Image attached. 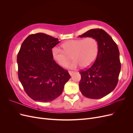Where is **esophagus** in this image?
<instances>
[{
  "label": "esophagus",
  "mask_w": 133,
  "mask_h": 133,
  "mask_svg": "<svg viewBox=\"0 0 133 133\" xmlns=\"http://www.w3.org/2000/svg\"><path fill=\"white\" fill-rule=\"evenodd\" d=\"M68 72H69V74L70 75H71L72 74H73L74 73V72L73 71H69Z\"/></svg>",
  "instance_id": "obj_1"
}]
</instances>
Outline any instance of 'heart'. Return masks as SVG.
Listing matches in <instances>:
<instances>
[{
    "mask_svg": "<svg viewBox=\"0 0 133 133\" xmlns=\"http://www.w3.org/2000/svg\"><path fill=\"white\" fill-rule=\"evenodd\" d=\"M62 49L54 47L52 49V56L60 65L66 66L71 60H74L70 69H74L80 66L88 68L91 66L97 57L99 46L96 39L87 37L84 39L70 40L62 45Z\"/></svg>",
    "mask_w": 133,
    "mask_h": 133,
    "instance_id": "1",
    "label": "heart"
}]
</instances>
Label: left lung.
Masks as SVG:
<instances>
[{
  "label": "left lung",
  "instance_id": "left-lung-1",
  "mask_svg": "<svg viewBox=\"0 0 133 133\" xmlns=\"http://www.w3.org/2000/svg\"><path fill=\"white\" fill-rule=\"evenodd\" d=\"M79 37H93L99 46L94 64L88 69L80 71V90L87 98H102L113 90L118 84L121 69L118 47L110 36L102 29H90Z\"/></svg>",
  "mask_w": 133,
  "mask_h": 133
}]
</instances>
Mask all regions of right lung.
<instances>
[{
    "mask_svg": "<svg viewBox=\"0 0 133 133\" xmlns=\"http://www.w3.org/2000/svg\"><path fill=\"white\" fill-rule=\"evenodd\" d=\"M59 43L58 38L39 33L29 35L22 44L17 56L18 78L35 101H53L62 94L70 78L52 56V49Z\"/></svg>",
    "mask_w": 133,
    "mask_h": 133,
    "instance_id": "1",
    "label": "right lung"
}]
</instances>
